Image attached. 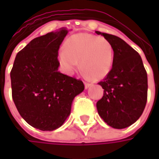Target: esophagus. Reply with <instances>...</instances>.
<instances>
[{"mask_svg": "<svg viewBox=\"0 0 159 159\" xmlns=\"http://www.w3.org/2000/svg\"><path fill=\"white\" fill-rule=\"evenodd\" d=\"M84 84H85V89H88V88H89L92 85V83H84Z\"/></svg>", "mask_w": 159, "mask_h": 159, "instance_id": "obj_1", "label": "esophagus"}]
</instances>
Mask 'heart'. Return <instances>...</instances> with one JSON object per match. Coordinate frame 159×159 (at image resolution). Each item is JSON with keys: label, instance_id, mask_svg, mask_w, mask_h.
<instances>
[{"label": "heart", "instance_id": "heart-1", "mask_svg": "<svg viewBox=\"0 0 159 159\" xmlns=\"http://www.w3.org/2000/svg\"><path fill=\"white\" fill-rule=\"evenodd\" d=\"M113 46L104 37L91 34H77L67 40L59 53L60 66L71 74L78 66L88 77L102 79L110 72L113 62Z\"/></svg>", "mask_w": 159, "mask_h": 159}]
</instances>
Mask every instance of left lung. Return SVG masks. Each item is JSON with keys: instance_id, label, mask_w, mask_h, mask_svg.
Returning a JSON list of instances; mask_svg holds the SVG:
<instances>
[{"instance_id": "obj_1", "label": "left lung", "mask_w": 159, "mask_h": 159, "mask_svg": "<svg viewBox=\"0 0 159 159\" xmlns=\"http://www.w3.org/2000/svg\"><path fill=\"white\" fill-rule=\"evenodd\" d=\"M113 46L112 68L99 83L103 97L96 104L101 118L114 129L135 123L147 100V74L140 54L118 36L95 31Z\"/></svg>"}]
</instances>
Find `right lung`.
Here are the masks:
<instances>
[{"label":"right lung","instance_id":"add662e5","mask_svg":"<svg viewBox=\"0 0 159 159\" xmlns=\"http://www.w3.org/2000/svg\"><path fill=\"white\" fill-rule=\"evenodd\" d=\"M66 29L33 39L16 55L11 76L12 96L20 116L30 125L52 131L65 123L83 81L60 73L58 52Z\"/></svg>","mask_w":159,"mask_h":159}]
</instances>
